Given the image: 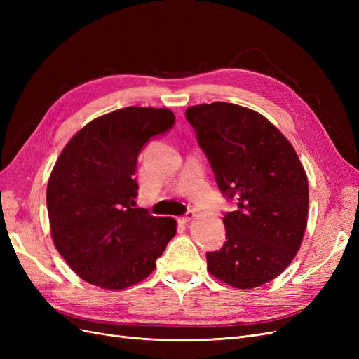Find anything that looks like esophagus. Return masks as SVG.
Segmentation results:
<instances>
[{"mask_svg": "<svg viewBox=\"0 0 359 359\" xmlns=\"http://www.w3.org/2000/svg\"><path fill=\"white\" fill-rule=\"evenodd\" d=\"M193 217H194V212H193V211H189L186 215L181 217L180 222H181V223H189L190 220H193Z\"/></svg>", "mask_w": 359, "mask_h": 359, "instance_id": "esophagus-1", "label": "esophagus"}]
</instances>
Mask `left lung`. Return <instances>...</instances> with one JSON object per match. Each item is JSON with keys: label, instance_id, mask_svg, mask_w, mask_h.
<instances>
[{"label": "left lung", "instance_id": "1", "mask_svg": "<svg viewBox=\"0 0 359 359\" xmlns=\"http://www.w3.org/2000/svg\"><path fill=\"white\" fill-rule=\"evenodd\" d=\"M186 118L217 186L238 206L224 214L227 241L206 253V268L236 289L262 286L283 273L301 247L309 217L306 170L285 135L248 107L196 104Z\"/></svg>", "mask_w": 359, "mask_h": 359}]
</instances>
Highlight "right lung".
Here are the masks:
<instances>
[{
	"instance_id": "1",
	"label": "right lung",
	"mask_w": 359,
	"mask_h": 359,
	"mask_svg": "<svg viewBox=\"0 0 359 359\" xmlns=\"http://www.w3.org/2000/svg\"><path fill=\"white\" fill-rule=\"evenodd\" d=\"M175 123L169 109L130 106L93 119L53 166L46 203L53 244L74 274L123 290L145 280L177 233V220L133 208L137 157Z\"/></svg>"
}]
</instances>
